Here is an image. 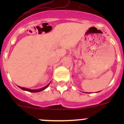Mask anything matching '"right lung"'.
I'll list each match as a JSON object with an SVG mask.
<instances>
[{"instance_id": "add662e5", "label": "right lung", "mask_w": 124, "mask_h": 124, "mask_svg": "<svg viewBox=\"0 0 124 124\" xmlns=\"http://www.w3.org/2000/svg\"><path fill=\"white\" fill-rule=\"evenodd\" d=\"M48 85H49V84H48L47 86H45V87H42V88L39 89H35V90L30 89H27V88H25V87H20V86H19V87L20 89H22L24 90V91H28V92H40V91H42V90L45 89H46V88H47V87H48Z\"/></svg>"}]
</instances>
